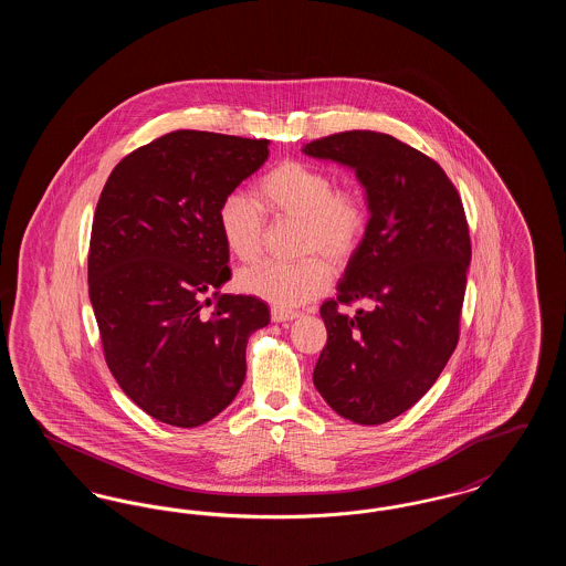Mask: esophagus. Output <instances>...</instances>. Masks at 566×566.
<instances>
[{
	"mask_svg": "<svg viewBox=\"0 0 566 566\" xmlns=\"http://www.w3.org/2000/svg\"><path fill=\"white\" fill-rule=\"evenodd\" d=\"M296 312H289V310H277V307H273L271 310V321L273 323H291V321H295Z\"/></svg>",
	"mask_w": 566,
	"mask_h": 566,
	"instance_id": "34e87169",
	"label": "esophagus"
}]
</instances>
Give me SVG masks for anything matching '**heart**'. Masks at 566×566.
Here are the masks:
<instances>
[{
	"label": "heart",
	"instance_id": "b5f03b06",
	"mask_svg": "<svg viewBox=\"0 0 566 566\" xmlns=\"http://www.w3.org/2000/svg\"><path fill=\"white\" fill-rule=\"evenodd\" d=\"M256 197L277 218L298 220V254H323L333 268H344L367 235L369 210L358 190L337 189L328 171L301 161H284L268 171ZM218 231L227 250L242 263L261 256L265 218L243 192H231L218 208ZM331 270L321 256L298 263L265 261L238 275L245 295L256 296L277 310H293L323 295Z\"/></svg>",
	"mask_w": 566,
	"mask_h": 566
}]
</instances>
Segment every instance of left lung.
Returning <instances> with one entry per match:
<instances>
[{"label":"left lung","instance_id":"obj_1","mask_svg":"<svg viewBox=\"0 0 566 566\" xmlns=\"http://www.w3.org/2000/svg\"><path fill=\"white\" fill-rule=\"evenodd\" d=\"M303 153L352 167L371 212L337 296L321 307L328 339L314 386L342 418L384 424L429 392L457 348L471 261L464 208L439 163L392 135L344 132ZM354 300L373 310L344 315Z\"/></svg>","mask_w":566,"mask_h":566}]
</instances>
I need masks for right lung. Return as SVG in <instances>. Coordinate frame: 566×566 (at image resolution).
<instances>
[{
  "label": "right lung",
  "mask_w": 566,
  "mask_h": 566,
  "mask_svg": "<svg viewBox=\"0 0 566 566\" xmlns=\"http://www.w3.org/2000/svg\"><path fill=\"white\" fill-rule=\"evenodd\" d=\"M268 139L171 132L118 163L99 195L88 296L109 371L155 420L195 429L235 399L248 337L270 324L231 280L218 208L268 161ZM216 301L212 313L206 304Z\"/></svg>",
  "instance_id": "1"
}]
</instances>
